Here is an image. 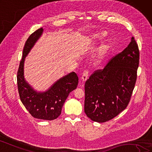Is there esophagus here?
I'll return each instance as SVG.
<instances>
[{"label":"esophagus","instance_id":"34e87169","mask_svg":"<svg viewBox=\"0 0 152 152\" xmlns=\"http://www.w3.org/2000/svg\"><path fill=\"white\" fill-rule=\"evenodd\" d=\"M88 71L85 70L83 73V75H82L81 80L83 83H84V82H86V80L88 79Z\"/></svg>","mask_w":152,"mask_h":152}]
</instances>
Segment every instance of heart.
Returning a JSON list of instances; mask_svg holds the SVG:
<instances>
[{
    "label": "heart",
    "mask_w": 152,
    "mask_h": 152,
    "mask_svg": "<svg viewBox=\"0 0 152 152\" xmlns=\"http://www.w3.org/2000/svg\"><path fill=\"white\" fill-rule=\"evenodd\" d=\"M105 36V32L104 31H98L94 33L92 35L91 38L93 40L100 39ZM113 45V42L111 39H106L102 42L100 45L98 47L93 56V63L98 65L100 64L105 57L107 56L109 52H110Z\"/></svg>",
    "instance_id": "b5f03b06"
}]
</instances>
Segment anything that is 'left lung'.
I'll use <instances>...</instances> for the list:
<instances>
[{"label": "left lung", "instance_id": "8db88e82", "mask_svg": "<svg viewBox=\"0 0 152 152\" xmlns=\"http://www.w3.org/2000/svg\"><path fill=\"white\" fill-rule=\"evenodd\" d=\"M139 61L138 45L132 37L127 47L86 80L84 111L92 121H107L126 107L136 84Z\"/></svg>", "mask_w": 152, "mask_h": 152}]
</instances>
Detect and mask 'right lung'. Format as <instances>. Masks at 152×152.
I'll list each match as a JSON object with an SVG mask.
<instances>
[{
	"label": "right lung",
	"instance_id": "obj_1",
	"mask_svg": "<svg viewBox=\"0 0 152 152\" xmlns=\"http://www.w3.org/2000/svg\"><path fill=\"white\" fill-rule=\"evenodd\" d=\"M40 28L30 35L23 50L17 73V84L20 100L31 115L35 118L53 120L58 117L69 94L77 87L79 78L75 72L68 73L57 80L45 91L38 92L24 78V61L36 42L42 35Z\"/></svg>",
	"mask_w": 152,
	"mask_h": 152
}]
</instances>
